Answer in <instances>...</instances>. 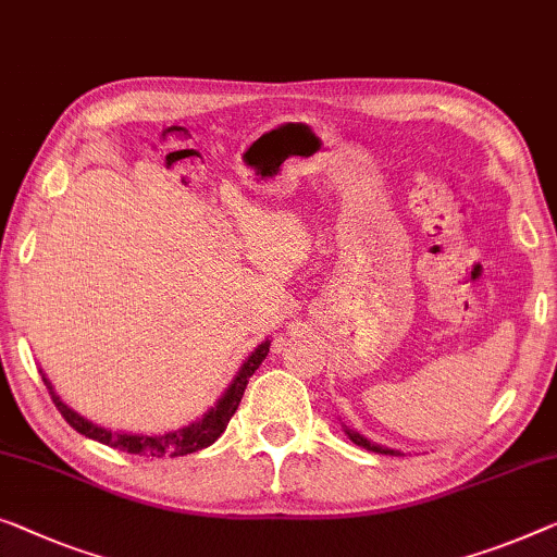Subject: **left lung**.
<instances>
[{
  "label": "left lung",
  "mask_w": 557,
  "mask_h": 557,
  "mask_svg": "<svg viewBox=\"0 0 557 557\" xmlns=\"http://www.w3.org/2000/svg\"><path fill=\"white\" fill-rule=\"evenodd\" d=\"M345 433H347V437L352 440L355 445L364 447V450H372V453H383V455H400V453H397V450H389V447H383V445H375V443H370L368 437H362L360 433H355V430H347V428H345Z\"/></svg>",
  "instance_id": "8db88e82"
}]
</instances>
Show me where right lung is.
<instances>
[{
    "label": "right lung",
    "instance_id": "obj_1",
    "mask_svg": "<svg viewBox=\"0 0 557 557\" xmlns=\"http://www.w3.org/2000/svg\"><path fill=\"white\" fill-rule=\"evenodd\" d=\"M268 352H270V339H264L262 345L255 347V352L250 355V358L243 362V368H239L235 380H232V385L225 389V395L220 397L218 405H214L212 410L205 412L202 420H197L187 428L172 430V433H162V435H132V433H120V430H107L102 425H95V422L85 420L72 408H66L45 375H41V380H45V385L49 387V395H52L57 410L62 412V418L70 422V425L77 430L79 435L92 437V440H97V443L114 447V450L145 455V458H180V455L202 450V447L212 445L214 440L225 433L230 418L235 414L239 400H243L247 380L255 375V370L260 368L264 358H268Z\"/></svg>",
    "mask_w": 557,
    "mask_h": 557
}]
</instances>
